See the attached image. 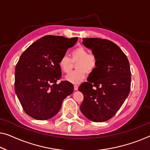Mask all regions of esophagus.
<instances>
[{
  "instance_id": "esophagus-1",
  "label": "esophagus",
  "mask_w": 150,
  "mask_h": 150,
  "mask_svg": "<svg viewBox=\"0 0 150 150\" xmlns=\"http://www.w3.org/2000/svg\"><path fill=\"white\" fill-rule=\"evenodd\" d=\"M74 88L75 91H77L78 89H79V86H78L77 85H74Z\"/></svg>"
}]
</instances>
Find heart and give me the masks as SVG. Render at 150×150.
<instances>
[{
	"label": "heart",
	"mask_w": 150,
	"mask_h": 150,
	"mask_svg": "<svg viewBox=\"0 0 150 150\" xmlns=\"http://www.w3.org/2000/svg\"><path fill=\"white\" fill-rule=\"evenodd\" d=\"M71 59L67 55H63L59 59V65L61 71L69 74L73 67V63H76V70L67 75L66 79L74 84H79L85 79V73L91 74L96 70L98 60L95 55L89 54V52L83 46L76 48L71 54Z\"/></svg>",
	"instance_id": "obj_1"
}]
</instances>
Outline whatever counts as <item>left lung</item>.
Wrapping results in <instances>:
<instances>
[{"mask_svg":"<svg viewBox=\"0 0 150 150\" xmlns=\"http://www.w3.org/2000/svg\"><path fill=\"white\" fill-rule=\"evenodd\" d=\"M98 60L97 68L79 86L84 96L80 108L94 122H106L120 110L130 91L131 71L126 55L111 41L83 38Z\"/></svg>","mask_w":150,"mask_h":150,"instance_id":"1","label":"left lung"}]
</instances>
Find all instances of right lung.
<instances>
[{
	"label": "right lung",
	"instance_id": "add662e5",
	"mask_svg": "<svg viewBox=\"0 0 150 150\" xmlns=\"http://www.w3.org/2000/svg\"><path fill=\"white\" fill-rule=\"evenodd\" d=\"M78 38L46 35L24 51L15 69V91L28 115L46 120L59 111L63 100L74 91L61 78L59 59L76 43Z\"/></svg>",
	"mask_w": 150,
	"mask_h": 150
}]
</instances>
